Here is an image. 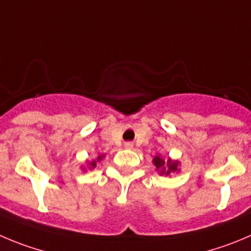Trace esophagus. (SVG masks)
Wrapping results in <instances>:
<instances>
[{"label": "esophagus", "instance_id": "obj_1", "mask_svg": "<svg viewBox=\"0 0 251 251\" xmlns=\"http://www.w3.org/2000/svg\"><path fill=\"white\" fill-rule=\"evenodd\" d=\"M125 147H126V149H132L133 144H132V142H125Z\"/></svg>", "mask_w": 251, "mask_h": 251}]
</instances>
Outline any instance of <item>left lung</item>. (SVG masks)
Returning <instances> with one entry per match:
<instances>
[{
	"label": "left lung",
	"mask_w": 251,
	"mask_h": 251,
	"mask_svg": "<svg viewBox=\"0 0 251 251\" xmlns=\"http://www.w3.org/2000/svg\"><path fill=\"white\" fill-rule=\"evenodd\" d=\"M153 165L156 166V170L160 172V175L162 176H170L171 173L173 172H178V161H172V160H167L166 161L165 158L161 157L160 156H156L153 158Z\"/></svg>",
	"instance_id": "1"
}]
</instances>
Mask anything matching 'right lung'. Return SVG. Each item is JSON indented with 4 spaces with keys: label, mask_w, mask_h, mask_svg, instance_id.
Instances as JSON below:
<instances>
[{
    "label": "right lung",
    "mask_w": 251,
    "mask_h": 251,
    "mask_svg": "<svg viewBox=\"0 0 251 251\" xmlns=\"http://www.w3.org/2000/svg\"><path fill=\"white\" fill-rule=\"evenodd\" d=\"M104 157V154H100V156H98V158L95 161H91L90 163H89V166H90V168H94L95 166H97V162H99V161H101V158Z\"/></svg>",
    "instance_id": "1"
}]
</instances>
